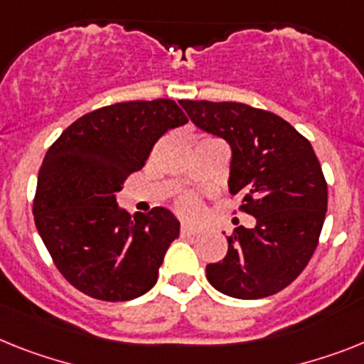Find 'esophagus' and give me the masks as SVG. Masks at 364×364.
<instances>
[{
  "label": "esophagus",
  "instance_id": "obj_1",
  "mask_svg": "<svg viewBox=\"0 0 364 364\" xmlns=\"http://www.w3.org/2000/svg\"><path fill=\"white\" fill-rule=\"evenodd\" d=\"M181 233L183 235H196V233H200V228H198V225H194V224H183L181 225Z\"/></svg>",
  "mask_w": 364,
  "mask_h": 364
}]
</instances>
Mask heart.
I'll return each mask as SVG.
<instances>
[{"label": "heart", "mask_w": 364, "mask_h": 364, "mask_svg": "<svg viewBox=\"0 0 364 364\" xmlns=\"http://www.w3.org/2000/svg\"><path fill=\"white\" fill-rule=\"evenodd\" d=\"M179 209H181L183 213H187V215H196L200 205H198V200L194 196H185L179 201Z\"/></svg>", "instance_id": "heart-1"}]
</instances>
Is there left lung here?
<instances>
[{
	"label": "left lung",
	"instance_id": "8db88e82",
	"mask_svg": "<svg viewBox=\"0 0 364 364\" xmlns=\"http://www.w3.org/2000/svg\"><path fill=\"white\" fill-rule=\"evenodd\" d=\"M192 124L231 148L229 192L255 216L228 237V253L207 264L222 294L259 300L291 285L313 257L326 210L328 185L311 142L274 112L235 102H179Z\"/></svg>",
	"mask_w": 364,
	"mask_h": 364
}]
</instances>
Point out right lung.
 Instances as JSON below:
<instances>
[{
	"instance_id": "add662e5",
	"label": "right lung",
	"mask_w": 364,
	"mask_h": 364,
	"mask_svg": "<svg viewBox=\"0 0 364 364\" xmlns=\"http://www.w3.org/2000/svg\"><path fill=\"white\" fill-rule=\"evenodd\" d=\"M187 122L172 100L114 103L81 116L48 149L33 215L55 267L77 291L127 301L157 283L179 220L163 207L131 216L116 192L166 131Z\"/></svg>"
}]
</instances>
